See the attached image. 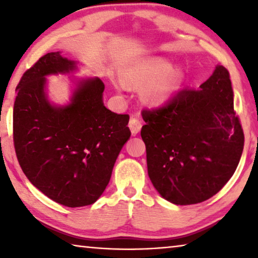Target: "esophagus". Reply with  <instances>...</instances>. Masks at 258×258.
<instances>
[{"label": "esophagus", "mask_w": 258, "mask_h": 258, "mask_svg": "<svg viewBox=\"0 0 258 258\" xmlns=\"http://www.w3.org/2000/svg\"><path fill=\"white\" fill-rule=\"evenodd\" d=\"M128 127H130L131 132H132L133 135H137L140 132V131H141L142 124L139 119L132 117V118H131V120H130V123H128Z\"/></svg>", "instance_id": "obj_1"}]
</instances>
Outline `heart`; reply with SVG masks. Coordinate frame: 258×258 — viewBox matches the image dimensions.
Returning <instances> with one entry per match:
<instances>
[{"instance_id":"obj_1","label":"heart","mask_w":258,"mask_h":258,"mask_svg":"<svg viewBox=\"0 0 258 258\" xmlns=\"http://www.w3.org/2000/svg\"><path fill=\"white\" fill-rule=\"evenodd\" d=\"M184 81V71L173 66L171 60L151 56L135 61L125 68L123 80H117L113 85L118 91L126 90L127 85L140 89L142 102L150 107L161 106L171 100Z\"/></svg>"}]
</instances>
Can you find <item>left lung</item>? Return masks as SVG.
I'll use <instances>...</instances> for the list:
<instances>
[{
	"label": "left lung",
	"instance_id": "obj_1",
	"mask_svg": "<svg viewBox=\"0 0 258 258\" xmlns=\"http://www.w3.org/2000/svg\"><path fill=\"white\" fill-rule=\"evenodd\" d=\"M142 117L148 174L167 202H205L233 175L244 137L223 66L217 64L198 91L182 90L166 106L145 109Z\"/></svg>",
	"mask_w": 258,
	"mask_h": 258
}]
</instances>
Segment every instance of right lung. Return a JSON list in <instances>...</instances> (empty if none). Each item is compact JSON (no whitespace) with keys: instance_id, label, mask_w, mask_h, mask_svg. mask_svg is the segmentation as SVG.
<instances>
[{"instance_id":"right-lung-1","label":"right lung","mask_w":258,"mask_h":258,"mask_svg":"<svg viewBox=\"0 0 258 258\" xmlns=\"http://www.w3.org/2000/svg\"><path fill=\"white\" fill-rule=\"evenodd\" d=\"M78 71V62L50 52L21 77L14 106V141L20 167L34 186L67 207L97 202L131 137L130 116L103 104L99 77H73L66 104L47 97V76Z\"/></svg>"}]
</instances>
